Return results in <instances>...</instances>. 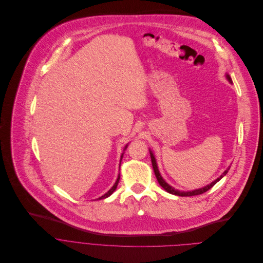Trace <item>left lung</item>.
I'll return each instance as SVG.
<instances>
[{
    "label": "left lung",
    "mask_w": 263,
    "mask_h": 263,
    "mask_svg": "<svg viewBox=\"0 0 263 263\" xmlns=\"http://www.w3.org/2000/svg\"><path fill=\"white\" fill-rule=\"evenodd\" d=\"M226 78H227V80L232 84V80H231V78H230V76L229 74H226ZM149 152H150V157H151V163H152V168H153V171H154V174H155V176H156V179H157V181H159V183L161 184V186L164 189V190H166L168 193H170V194H173V195H176V196H181V197H190V196H196V195H201V194H203V193H205V192H207L209 189H212L219 180H221L227 173H228V170H229V168L227 169V170H225V172L219 177V178H217L215 181H213L211 184H208V185H206V186H204V187H202V189H198V190H194V191H191V192H180V191H178V190H175L174 187H172L171 185H169L164 179H163V177L161 176V174H160V171H159V168H157V165H156V161H155V157H154V155H153V153H152V151L149 149Z\"/></svg>",
    "instance_id": "obj_1"
}]
</instances>
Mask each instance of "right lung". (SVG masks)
Masks as SVG:
<instances>
[{
  "instance_id": "add662e5",
  "label": "right lung",
  "mask_w": 263,
  "mask_h": 263,
  "mask_svg": "<svg viewBox=\"0 0 263 263\" xmlns=\"http://www.w3.org/2000/svg\"><path fill=\"white\" fill-rule=\"evenodd\" d=\"M127 148V145L124 147V150ZM122 157H123V153L121 154V160H122ZM120 163H121V161H120ZM119 179H120V174L118 175V178H117V180H116V182H115V184L112 186V189L108 192V193H106V194H104L103 196H101V197H99L98 199L100 200V199H104V198H107V197H109V196H111L112 194H113V192L116 190V187H117V185H118V182H119Z\"/></svg>"
}]
</instances>
